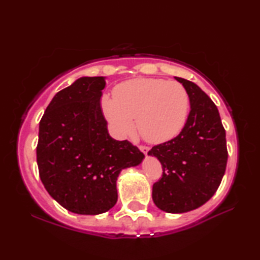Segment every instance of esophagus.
<instances>
[{"label": "esophagus", "instance_id": "1", "mask_svg": "<svg viewBox=\"0 0 260 260\" xmlns=\"http://www.w3.org/2000/svg\"><path fill=\"white\" fill-rule=\"evenodd\" d=\"M140 150L145 154V155H147V153H148V151H150V147L148 146H143V145H141L140 146Z\"/></svg>", "mask_w": 260, "mask_h": 260}]
</instances>
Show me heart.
<instances>
[{
    "label": "heart",
    "mask_w": 260,
    "mask_h": 260,
    "mask_svg": "<svg viewBox=\"0 0 260 260\" xmlns=\"http://www.w3.org/2000/svg\"><path fill=\"white\" fill-rule=\"evenodd\" d=\"M101 104L117 136L132 133L137 117V128L147 142L163 143L183 128L190 99L178 81L137 78L116 86L114 98L104 95Z\"/></svg>",
    "instance_id": "b5f03b06"
}]
</instances>
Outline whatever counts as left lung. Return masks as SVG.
Returning a JSON list of instances; mask_svg holds the SVG:
<instances>
[{"mask_svg":"<svg viewBox=\"0 0 260 260\" xmlns=\"http://www.w3.org/2000/svg\"><path fill=\"white\" fill-rule=\"evenodd\" d=\"M187 91L191 110L180 134L152 147L147 154L162 164V178L153 184L155 206L168 213H183L209 201L227 167L225 131L219 110L194 82L175 77Z\"/></svg>","mask_w":260,"mask_h":260,"instance_id":"obj_1","label":"left lung"}]
</instances>
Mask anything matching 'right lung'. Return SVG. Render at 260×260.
Masks as SVG:
<instances>
[{"label":"right lung","instance_id":"add662e5","mask_svg":"<svg viewBox=\"0 0 260 260\" xmlns=\"http://www.w3.org/2000/svg\"><path fill=\"white\" fill-rule=\"evenodd\" d=\"M105 77H81L56 93L39 124V175L60 206L78 214H101L117 202L120 171L143 158L128 141L109 135L101 97Z\"/></svg>","mask_w":260,"mask_h":260}]
</instances>
